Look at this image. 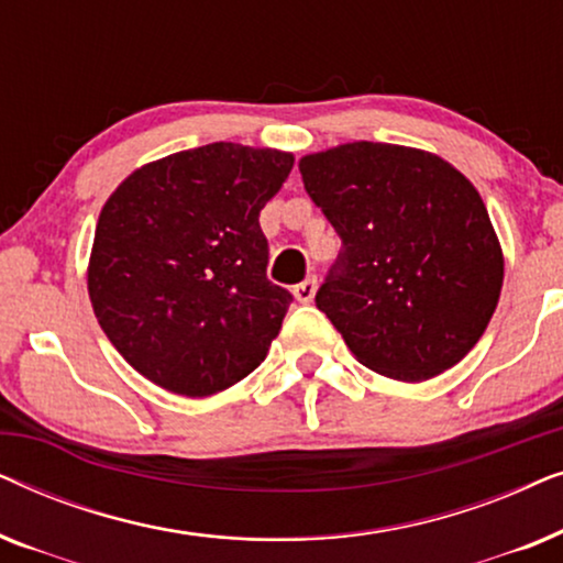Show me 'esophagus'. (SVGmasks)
Returning <instances> with one entry per match:
<instances>
[{
    "label": "esophagus",
    "instance_id": "34e87169",
    "mask_svg": "<svg viewBox=\"0 0 563 563\" xmlns=\"http://www.w3.org/2000/svg\"><path fill=\"white\" fill-rule=\"evenodd\" d=\"M314 291H318V279H314V276H307L305 282H299L297 287H295V297H297V302H302V305L312 302V299H314Z\"/></svg>",
    "mask_w": 563,
    "mask_h": 563
}]
</instances>
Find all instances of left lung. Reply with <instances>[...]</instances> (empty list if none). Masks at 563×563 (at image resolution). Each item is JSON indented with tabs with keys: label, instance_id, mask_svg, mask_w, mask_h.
I'll return each mask as SVG.
<instances>
[{
	"label": "left lung",
	"instance_id": "8db88e82",
	"mask_svg": "<svg viewBox=\"0 0 563 563\" xmlns=\"http://www.w3.org/2000/svg\"><path fill=\"white\" fill-rule=\"evenodd\" d=\"M341 253L314 295L353 356L376 374L426 382L474 349L505 261L479 191L433 153L345 143L299 161Z\"/></svg>",
	"mask_w": 563,
	"mask_h": 563
}]
</instances>
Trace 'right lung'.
Segmentation results:
<instances>
[{"label": "right lung", "mask_w": 563, "mask_h": 563, "mask_svg": "<svg viewBox=\"0 0 563 563\" xmlns=\"http://www.w3.org/2000/svg\"><path fill=\"white\" fill-rule=\"evenodd\" d=\"M291 166V153L210 143L137 168L107 199L89 299L145 379L210 397L266 358L291 295L268 282L258 214Z\"/></svg>", "instance_id": "obj_1"}]
</instances>
